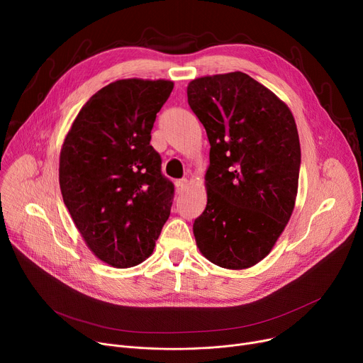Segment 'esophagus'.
Segmentation results:
<instances>
[{
  "label": "esophagus",
  "instance_id": "esophagus-1",
  "mask_svg": "<svg viewBox=\"0 0 363 363\" xmlns=\"http://www.w3.org/2000/svg\"><path fill=\"white\" fill-rule=\"evenodd\" d=\"M186 184H188V181H186V179H178V181L175 182L177 193H184V189L186 188Z\"/></svg>",
  "mask_w": 363,
  "mask_h": 363
}]
</instances>
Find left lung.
Returning <instances> with one entry per match:
<instances>
[{
	"label": "left lung",
	"instance_id": "obj_1",
	"mask_svg": "<svg viewBox=\"0 0 363 363\" xmlns=\"http://www.w3.org/2000/svg\"><path fill=\"white\" fill-rule=\"evenodd\" d=\"M186 95L211 143L207 204L193 225L197 245L220 268H250L293 213L301 162L294 118L242 72L194 79Z\"/></svg>",
	"mask_w": 363,
	"mask_h": 363
}]
</instances>
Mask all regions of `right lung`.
<instances>
[{"mask_svg":"<svg viewBox=\"0 0 363 363\" xmlns=\"http://www.w3.org/2000/svg\"><path fill=\"white\" fill-rule=\"evenodd\" d=\"M170 81L121 79L76 116L60 152V189L92 253L114 268L145 260L170 215L175 186L150 145Z\"/></svg>","mask_w":363,"mask_h":363,"instance_id":"right-lung-1","label":"right lung"}]
</instances>
